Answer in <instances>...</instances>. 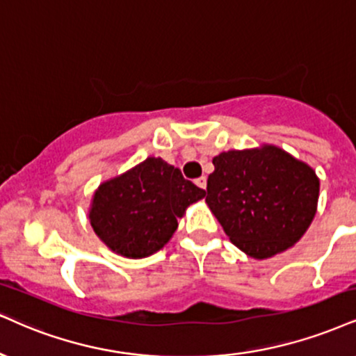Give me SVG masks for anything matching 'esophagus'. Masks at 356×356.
<instances>
[{"label":"esophagus","mask_w":356,"mask_h":356,"mask_svg":"<svg viewBox=\"0 0 356 356\" xmlns=\"http://www.w3.org/2000/svg\"><path fill=\"white\" fill-rule=\"evenodd\" d=\"M195 183L201 188V190H206V177H200Z\"/></svg>","instance_id":"34e87169"}]
</instances>
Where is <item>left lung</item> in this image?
<instances>
[{
	"label": "left lung",
	"instance_id": "obj_1",
	"mask_svg": "<svg viewBox=\"0 0 356 356\" xmlns=\"http://www.w3.org/2000/svg\"><path fill=\"white\" fill-rule=\"evenodd\" d=\"M213 165L206 203L236 248L267 259L304 236L320 190L309 165L272 145L222 152Z\"/></svg>",
	"mask_w": 356,
	"mask_h": 356
}]
</instances>
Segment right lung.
I'll return each instance as SVG.
<instances>
[{
  "label": "right lung",
  "mask_w": 356,
  "mask_h": 356,
  "mask_svg": "<svg viewBox=\"0 0 356 356\" xmlns=\"http://www.w3.org/2000/svg\"><path fill=\"white\" fill-rule=\"evenodd\" d=\"M204 198L181 171L161 158H147L102 183L89 211L95 234L113 252L138 259L160 251L191 203Z\"/></svg>",
  "instance_id": "right-lung-1"
}]
</instances>
